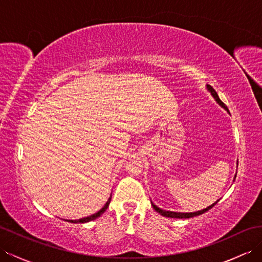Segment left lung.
<instances>
[{
	"mask_svg": "<svg viewBox=\"0 0 262 262\" xmlns=\"http://www.w3.org/2000/svg\"><path fill=\"white\" fill-rule=\"evenodd\" d=\"M208 90L210 91V93H211V94H213V97L215 98L216 101L219 102V103L222 105V107H224V108H225V104H224V102L222 101V100L219 98V96H217V93H216V91L214 90V89L208 85ZM225 109H226V108H225ZM219 202H220V200H217L216 203H214L213 205L209 206V207L205 208V209H203V210H199V211H194V213H176V211L163 210V209H161V208L157 207V206H155L153 203H152V206H153V208H154L155 210H157L160 215H162V216H165V217H171V219H190V217L198 216V215H202V214L206 213V211L209 210L210 208H213L214 206H215L217 203H219Z\"/></svg>",
	"mask_w": 262,
	"mask_h": 262,
	"instance_id": "left-lung-1",
	"label": "left lung"
}]
</instances>
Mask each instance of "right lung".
<instances>
[{
  "mask_svg": "<svg viewBox=\"0 0 262 262\" xmlns=\"http://www.w3.org/2000/svg\"><path fill=\"white\" fill-rule=\"evenodd\" d=\"M110 200H111V198H109L108 199V202L105 203V205L103 206V207L100 209L98 213H96V214H93V215H91V216H89V217H84V219H81V220H75V221H72V220H69L68 222H70V223H86V222H90V221H93V220H96V219H98L99 216H101L104 211H105V209L108 208V206H109V204H110Z\"/></svg>",
  "mask_w": 262,
  "mask_h": 262,
  "instance_id": "add662e5",
  "label": "right lung"
}]
</instances>
